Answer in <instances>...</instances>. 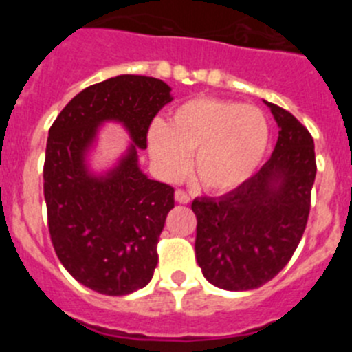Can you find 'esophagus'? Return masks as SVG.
Returning <instances> with one entry per match:
<instances>
[{
    "mask_svg": "<svg viewBox=\"0 0 352 352\" xmlns=\"http://www.w3.org/2000/svg\"><path fill=\"white\" fill-rule=\"evenodd\" d=\"M174 199H176V201H178L179 204L190 203V195L186 194L185 190H182V188H178V190L174 192Z\"/></svg>",
    "mask_w": 352,
    "mask_h": 352,
    "instance_id": "obj_1",
    "label": "esophagus"
}]
</instances>
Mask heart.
I'll return each mask as SVG.
<instances>
[{
  "instance_id": "heart-1",
  "label": "heart",
  "mask_w": 352,
  "mask_h": 352,
  "mask_svg": "<svg viewBox=\"0 0 352 352\" xmlns=\"http://www.w3.org/2000/svg\"><path fill=\"white\" fill-rule=\"evenodd\" d=\"M268 120L257 107L238 102L194 98L176 107L169 125L155 120L148 130V151L167 182L188 170L210 192H229L256 173L268 146Z\"/></svg>"
}]
</instances>
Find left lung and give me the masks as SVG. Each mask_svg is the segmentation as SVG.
Listing matches in <instances>:
<instances>
[{
  "label": "left lung",
  "instance_id": "left-lung-1",
  "mask_svg": "<svg viewBox=\"0 0 352 352\" xmlns=\"http://www.w3.org/2000/svg\"><path fill=\"white\" fill-rule=\"evenodd\" d=\"M278 141L254 176L219 199H194L195 257L206 280L227 291L270 282L301 241L316 182L310 132L289 111L266 102Z\"/></svg>",
  "mask_w": 352,
  "mask_h": 352
}]
</instances>
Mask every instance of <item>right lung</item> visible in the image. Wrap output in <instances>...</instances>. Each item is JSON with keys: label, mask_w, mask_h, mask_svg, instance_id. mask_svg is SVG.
Segmentation results:
<instances>
[{"label": "right lung", "mask_w": 352, "mask_h": 352, "mask_svg": "<svg viewBox=\"0 0 352 352\" xmlns=\"http://www.w3.org/2000/svg\"><path fill=\"white\" fill-rule=\"evenodd\" d=\"M170 100L160 79L111 77L74 96L49 129L43 195L52 247L77 282L100 294L142 289L157 268L174 188L139 169L138 148L148 146L149 125ZM104 120L123 122L134 142L113 171L96 179L83 155Z\"/></svg>", "instance_id": "add662e5"}]
</instances>
